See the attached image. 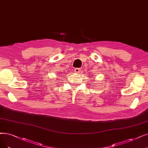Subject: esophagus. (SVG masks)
I'll list each match as a JSON object with an SVG mask.
<instances>
[{"instance_id": "obj_1", "label": "esophagus", "mask_w": 148, "mask_h": 148, "mask_svg": "<svg viewBox=\"0 0 148 148\" xmlns=\"http://www.w3.org/2000/svg\"><path fill=\"white\" fill-rule=\"evenodd\" d=\"M74 72L76 73H79L80 72V68H75Z\"/></svg>"}]
</instances>
